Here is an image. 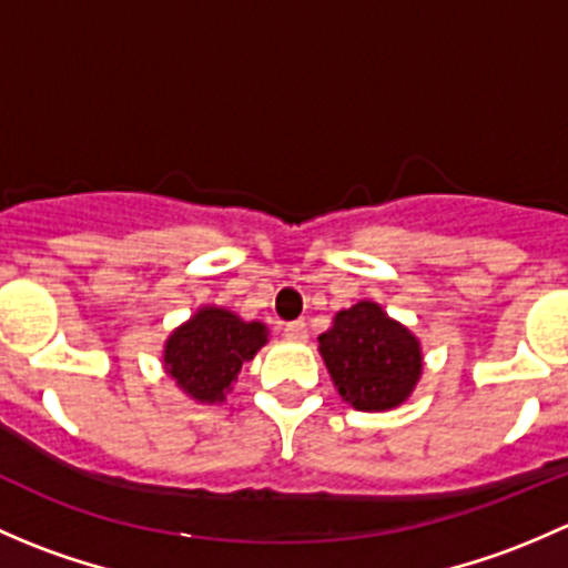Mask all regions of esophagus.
Listing matches in <instances>:
<instances>
[{
  "label": "esophagus",
  "instance_id": "esophagus-1",
  "mask_svg": "<svg viewBox=\"0 0 568 568\" xmlns=\"http://www.w3.org/2000/svg\"><path fill=\"white\" fill-rule=\"evenodd\" d=\"M283 332H285V337H288V341H305V337H307L305 321H288V324L283 326Z\"/></svg>",
  "mask_w": 568,
  "mask_h": 568
}]
</instances>
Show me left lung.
Returning a JSON list of instances; mask_svg holds the SVG:
<instances>
[{"mask_svg": "<svg viewBox=\"0 0 568 568\" xmlns=\"http://www.w3.org/2000/svg\"><path fill=\"white\" fill-rule=\"evenodd\" d=\"M318 352L341 398L359 412L404 404L423 374L420 341L376 302L337 313L318 335Z\"/></svg>", "mask_w": 568, "mask_h": 568, "instance_id": "1", "label": "left lung"}]
</instances>
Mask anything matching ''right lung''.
I'll list each match as a JSON object with an SVG mask.
<instances>
[{
    "label": "right lung",
    "mask_w": 568,
    "mask_h": 568,
    "mask_svg": "<svg viewBox=\"0 0 568 568\" xmlns=\"http://www.w3.org/2000/svg\"><path fill=\"white\" fill-rule=\"evenodd\" d=\"M268 329L225 307H200L164 343V371L189 398L222 404L239 371L266 346Z\"/></svg>",
    "instance_id": "1"
}]
</instances>
